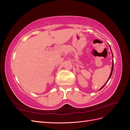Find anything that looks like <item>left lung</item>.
<instances>
[{
	"label": "left lung",
	"instance_id": "8db88e82",
	"mask_svg": "<svg viewBox=\"0 0 130 130\" xmlns=\"http://www.w3.org/2000/svg\"><path fill=\"white\" fill-rule=\"evenodd\" d=\"M109 47H110V46H109ZM111 52H112V51H111ZM113 64H112V70H111V74H110V75H109V78H108V81H107V82L108 81V80H109V78H111V76H112V72H113ZM107 82H106V84H105V85H104V86H103V87H101V88L100 89H100H101L102 88H103V87H104V86H105L106 85V84L107 83Z\"/></svg>",
	"mask_w": 130,
	"mask_h": 130
}]
</instances>
